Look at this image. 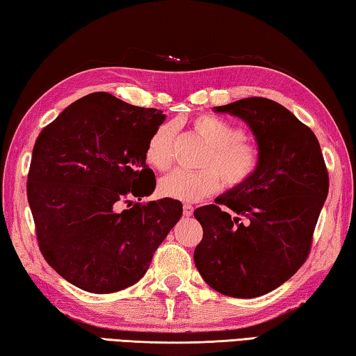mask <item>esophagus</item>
<instances>
[{"instance_id":"esophagus-1","label":"esophagus","mask_w":356,"mask_h":356,"mask_svg":"<svg viewBox=\"0 0 356 356\" xmlns=\"http://www.w3.org/2000/svg\"><path fill=\"white\" fill-rule=\"evenodd\" d=\"M193 206H190V204H184V215L185 216H191L193 215Z\"/></svg>"}]
</instances>
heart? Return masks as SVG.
I'll list each match as a JSON object with an SVG mask.
<instances>
[{
    "label": "heart",
    "mask_w": 356,
    "mask_h": 356,
    "mask_svg": "<svg viewBox=\"0 0 356 356\" xmlns=\"http://www.w3.org/2000/svg\"><path fill=\"white\" fill-rule=\"evenodd\" d=\"M191 129L202 138L209 150L200 161L202 170H177L160 180L163 196L184 202H196L218 191L221 182L226 188H238L254 176L261 165L257 144L243 138L242 130L227 120L202 114L191 120ZM174 127H156L146 144V161L156 171H166L172 165Z\"/></svg>",
    "instance_id": "obj_1"
}]
</instances>
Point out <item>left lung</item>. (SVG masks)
Returning a JSON list of instances; mask_svg holds the SVG:
<instances>
[{
	"mask_svg": "<svg viewBox=\"0 0 356 356\" xmlns=\"http://www.w3.org/2000/svg\"><path fill=\"white\" fill-rule=\"evenodd\" d=\"M213 110L248 124L261 165L245 185L195 210L204 231L195 265L216 292L261 297L293 276L308 257L328 195L327 166L312 130L273 100L250 97Z\"/></svg>",
	"mask_w": 356,
	"mask_h": 356,
	"instance_id": "8db88e82",
	"label": "left lung"
}]
</instances>
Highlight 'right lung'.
<instances>
[{"instance_id":"1","label":"right lung","mask_w":356,"mask_h":356,"mask_svg":"<svg viewBox=\"0 0 356 356\" xmlns=\"http://www.w3.org/2000/svg\"><path fill=\"white\" fill-rule=\"evenodd\" d=\"M163 111L92 92L40 131L26 193L39 248L70 284L92 293L122 291L147 272L155 250L182 216V204H147L154 171L146 144ZM129 209L120 210V204Z\"/></svg>"}]
</instances>
